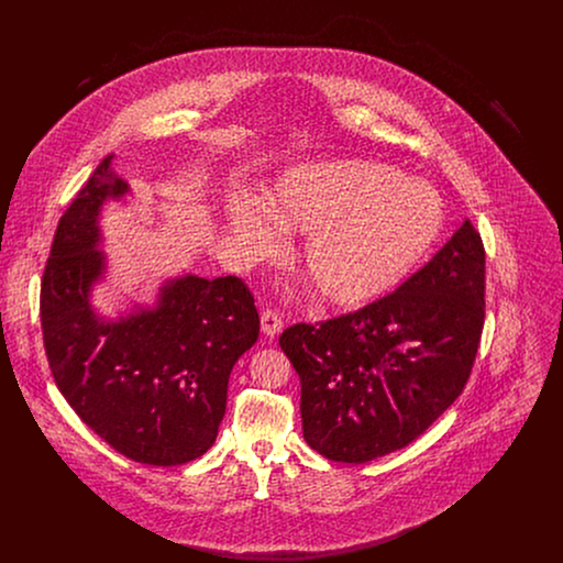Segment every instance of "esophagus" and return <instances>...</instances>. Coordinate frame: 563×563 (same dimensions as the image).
Returning a JSON list of instances; mask_svg holds the SVG:
<instances>
[{
  "label": "esophagus",
  "mask_w": 563,
  "mask_h": 563,
  "mask_svg": "<svg viewBox=\"0 0 563 563\" xmlns=\"http://www.w3.org/2000/svg\"><path fill=\"white\" fill-rule=\"evenodd\" d=\"M262 331H264V335H268V338H276V335L283 331V319H280V314L274 312V310H266V312L262 314Z\"/></svg>",
  "instance_id": "34e87169"
}]
</instances>
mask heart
Wrapping results in <instances>:
<instances>
[{
    "label": "heart",
    "mask_w": 563,
    "mask_h": 563,
    "mask_svg": "<svg viewBox=\"0 0 563 563\" xmlns=\"http://www.w3.org/2000/svg\"><path fill=\"white\" fill-rule=\"evenodd\" d=\"M230 230L242 251H278V225L303 234L299 266L324 303L354 310L397 289L430 253L445 223L437 189L388 164L333 161L294 168L268 207L234 198Z\"/></svg>",
    "instance_id": "b5f03b06"
}]
</instances>
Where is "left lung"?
Listing matches in <instances>:
<instances>
[{"instance_id":"obj_1","label":"left lung","mask_w":563,"mask_h":563,"mask_svg":"<svg viewBox=\"0 0 563 563\" xmlns=\"http://www.w3.org/2000/svg\"><path fill=\"white\" fill-rule=\"evenodd\" d=\"M485 251L466 219L395 294L278 344L301 382L306 443L363 464L418 439L460 397L482 342Z\"/></svg>"}]
</instances>
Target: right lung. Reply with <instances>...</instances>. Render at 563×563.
<instances>
[{"label":"right lung","mask_w":563,"mask_h":563,"mask_svg":"<svg viewBox=\"0 0 563 563\" xmlns=\"http://www.w3.org/2000/svg\"><path fill=\"white\" fill-rule=\"evenodd\" d=\"M101 162L63 213L46 262L40 317L60 395L126 457L177 466L205 454L225 413L232 367L257 342L260 314L236 276L166 280L154 308L108 321L90 291L106 272L99 214L129 184Z\"/></svg>","instance_id":"right-lung-1"}]
</instances>
